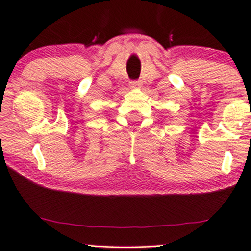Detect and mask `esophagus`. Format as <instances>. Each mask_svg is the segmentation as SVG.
Listing matches in <instances>:
<instances>
[{"label":"esophagus","mask_w":251,"mask_h":251,"mask_svg":"<svg viewBox=\"0 0 251 251\" xmlns=\"http://www.w3.org/2000/svg\"><path fill=\"white\" fill-rule=\"evenodd\" d=\"M129 84H131L132 88H136V87H139V85H140V82H139V81H131V82H129Z\"/></svg>","instance_id":"obj_1"}]
</instances>
